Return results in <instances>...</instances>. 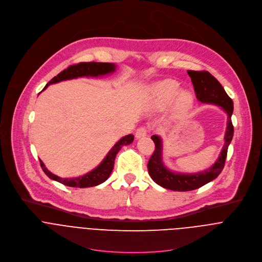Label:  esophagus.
Masks as SVG:
<instances>
[{
  "label": "esophagus",
  "instance_id": "esophagus-1",
  "mask_svg": "<svg viewBox=\"0 0 262 262\" xmlns=\"http://www.w3.org/2000/svg\"><path fill=\"white\" fill-rule=\"evenodd\" d=\"M147 133H148L147 128H146L145 126H142V127H140L139 129H137V131H136V133H135V137H136L137 139H139V138H141V137L146 136Z\"/></svg>",
  "mask_w": 262,
  "mask_h": 262
}]
</instances>
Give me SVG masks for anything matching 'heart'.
<instances>
[{"label": "heart", "mask_w": 262, "mask_h": 262, "mask_svg": "<svg viewBox=\"0 0 262 262\" xmlns=\"http://www.w3.org/2000/svg\"><path fill=\"white\" fill-rule=\"evenodd\" d=\"M154 98L158 106L168 105L173 100V112L176 115L187 113L193 105V97L186 91L179 92L176 83L165 81L154 88Z\"/></svg>", "instance_id": "heart-1"}]
</instances>
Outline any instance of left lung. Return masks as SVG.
<instances>
[{
	"instance_id": "8db88e82",
	"label": "left lung",
	"mask_w": 262,
	"mask_h": 262,
	"mask_svg": "<svg viewBox=\"0 0 262 262\" xmlns=\"http://www.w3.org/2000/svg\"><path fill=\"white\" fill-rule=\"evenodd\" d=\"M187 74L191 79L198 100L203 103L219 105L227 114V127L224 135V144L217 161L209 169L193 174L177 173L167 169L162 157L163 141L158 135L151 136L156 147L147 163L148 173L157 184L176 191L193 190L214 180L224 167L227 148L233 136V126L231 123L233 103L221 84L207 71H187Z\"/></svg>"
}]
</instances>
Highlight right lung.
<instances>
[{"mask_svg": "<svg viewBox=\"0 0 262 262\" xmlns=\"http://www.w3.org/2000/svg\"><path fill=\"white\" fill-rule=\"evenodd\" d=\"M116 64L110 63V62H81L78 64H74L69 67L67 70L59 73L56 77H54L43 90H45L48 86L52 84L59 83L61 81L82 78V77H100L104 75H110L116 71ZM134 140V135L129 134L121 138L108 151L104 160L101 162V164L96 167L94 170L88 172L87 174L75 178H61L53 173H51L44 165V163L40 160L41 167L44 171V173L51 179L58 181L64 185L72 186V187H91L96 186L102 182H104L111 175L114 165H115V159L117 154L120 151V149L124 145H128L132 143Z\"/></svg>", "mask_w": 262, "mask_h": 262, "instance_id": "obj_1", "label": "right lung"}]
</instances>
